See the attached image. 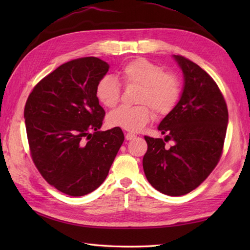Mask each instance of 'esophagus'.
I'll use <instances>...</instances> for the list:
<instances>
[{
	"label": "esophagus",
	"instance_id": "obj_1",
	"mask_svg": "<svg viewBox=\"0 0 250 250\" xmlns=\"http://www.w3.org/2000/svg\"><path fill=\"white\" fill-rule=\"evenodd\" d=\"M135 136H136L135 134H132V133H126V134H125V140H126V141H131L132 139H134Z\"/></svg>",
	"mask_w": 250,
	"mask_h": 250
}]
</instances>
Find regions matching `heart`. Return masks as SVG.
<instances>
[{"label": "heart", "mask_w": 250, "mask_h": 250, "mask_svg": "<svg viewBox=\"0 0 250 250\" xmlns=\"http://www.w3.org/2000/svg\"><path fill=\"white\" fill-rule=\"evenodd\" d=\"M119 75L125 84L141 87L140 106H120L107 117L111 126L139 132L153 118L152 109L159 115H166L174 107L179 97V83L176 76L164 72V68L143 58L134 59L121 68ZM120 83L111 76L100 79L97 86V97L106 107H115L119 103ZM147 105H146V104Z\"/></svg>", "instance_id": "obj_1"}]
</instances>
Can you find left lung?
<instances>
[{
	"mask_svg": "<svg viewBox=\"0 0 250 250\" xmlns=\"http://www.w3.org/2000/svg\"><path fill=\"white\" fill-rule=\"evenodd\" d=\"M173 58L183 71V92L158 126L166 134L164 141L145 136L148 149L143 168L153 188L178 196L199 187L217 166L229 119L214 79L192 61ZM167 140L174 142L171 148H165Z\"/></svg>",
	"mask_w": 250,
	"mask_h": 250,
	"instance_id": "8db88e82",
	"label": "left lung"
}]
</instances>
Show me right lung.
Instances as JSON below:
<instances>
[{"label": "right lung", "instance_id": "right-lung-1", "mask_svg": "<svg viewBox=\"0 0 250 250\" xmlns=\"http://www.w3.org/2000/svg\"><path fill=\"white\" fill-rule=\"evenodd\" d=\"M108 68L95 57L66 62L42 79L25 103L32 159L46 182L68 195L99 188L125 140L118 126L100 131L105 111L97 86Z\"/></svg>", "mask_w": 250, "mask_h": 250}]
</instances>
